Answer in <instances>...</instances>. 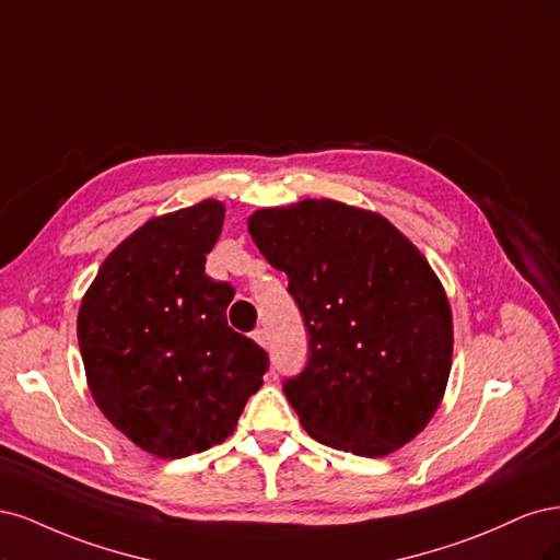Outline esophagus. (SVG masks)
Returning <instances> with one entry per match:
<instances>
[{
    "label": "esophagus",
    "instance_id": "obj_1",
    "mask_svg": "<svg viewBox=\"0 0 560 560\" xmlns=\"http://www.w3.org/2000/svg\"><path fill=\"white\" fill-rule=\"evenodd\" d=\"M254 339L258 341L260 347H267V332H265L262 328H256V330H254Z\"/></svg>",
    "mask_w": 560,
    "mask_h": 560
}]
</instances>
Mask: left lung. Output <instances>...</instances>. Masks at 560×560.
<instances>
[{"instance_id": "1", "label": "left lung", "mask_w": 560, "mask_h": 560, "mask_svg": "<svg viewBox=\"0 0 560 560\" xmlns=\"http://www.w3.org/2000/svg\"><path fill=\"white\" fill-rule=\"evenodd\" d=\"M248 232L288 275L310 355L283 393L310 435L355 456H386L435 413L454 328L425 258L378 213L332 200L260 209Z\"/></svg>"}]
</instances>
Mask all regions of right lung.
Listing matches in <instances>:
<instances>
[{
  "instance_id": "right-lung-1",
  "label": "right lung",
  "mask_w": 560,
  "mask_h": 560,
  "mask_svg": "<svg viewBox=\"0 0 560 560\" xmlns=\"http://www.w3.org/2000/svg\"><path fill=\"white\" fill-rule=\"evenodd\" d=\"M225 219L205 200L112 250L79 312L88 386L125 438L160 458L223 442L262 386L267 351L228 326L234 288L205 275Z\"/></svg>"
}]
</instances>
